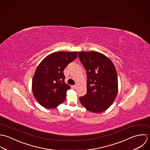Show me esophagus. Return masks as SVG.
<instances>
[{"label": "esophagus", "mask_w": 150, "mask_h": 150, "mask_svg": "<svg viewBox=\"0 0 150 150\" xmlns=\"http://www.w3.org/2000/svg\"><path fill=\"white\" fill-rule=\"evenodd\" d=\"M77 85H74V86H72V88L74 89H76V88H77Z\"/></svg>", "instance_id": "esophagus-1"}]
</instances>
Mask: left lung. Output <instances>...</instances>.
I'll list each match as a JSON object with an SVG mask.
<instances>
[{
	"label": "left lung",
	"instance_id": "8db88e82",
	"mask_svg": "<svg viewBox=\"0 0 150 150\" xmlns=\"http://www.w3.org/2000/svg\"><path fill=\"white\" fill-rule=\"evenodd\" d=\"M79 58L86 70L87 93L79 97L81 103L95 113L103 112L113 103L118 93V76L112 62L97 52H79Z\"/></svg>",
	"mask_w": 150,
	"mask_h": 150
}]
</instances>
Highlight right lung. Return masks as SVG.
I'll use <instances>...</instances> for the list:
<instances>
[{
  "label": "right lung",
  "mask_w": 150,
  "mask_h": 150,
  "mask_svg": "<svg viewBox=\"0 0 150 150\" xmlns=\"http://www.w3.org/2000/svg\"><path fill=\"white\" fill-rule=\"evenodd\" d=\"M78 56V52H59L46 56L34 74L32 89L37 101L46 108H55L66 98L70 86L65 82L64 70Z\"/></svg>",
  "instance_id": "obj_1"
}]
</instances>
